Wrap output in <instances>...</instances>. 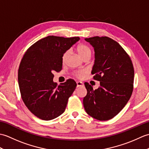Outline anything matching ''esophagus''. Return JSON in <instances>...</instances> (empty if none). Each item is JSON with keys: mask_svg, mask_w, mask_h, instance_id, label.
I'll return each instance as SVG.
<instances>
[{"mask_svg": "<svg viewBox=\"0 0 149 149\" xmlns=\"http://www.w3.org/2000/svg\"><path fill=\"white\" fill-rule=\"evenodd\" d=\"M84 85L83 83H82L81 81H77V87H81V86H83Z\"/></svg>", "mask_w": 149, "mask_h": 149, "instance_id": "obj_1", "label": "esophagus"}]
</instances>
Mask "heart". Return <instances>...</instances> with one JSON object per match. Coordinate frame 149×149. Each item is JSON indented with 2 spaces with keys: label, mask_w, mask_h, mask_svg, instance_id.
Instances as JSON below:
<instances>
[{
  "label": "heart",
  "mask_w": 149,
  "mask_h": 149,
  "mask_svg": "<svg viewBox=\"0 0 149 149\" xmlns=\"http://www.w3.org/2000/svg\"><path fill=\"white\" fill-rule=\"evenodd\" d=\"M77 52L79 56L81 58H84V57H87V56H91V50L90 49L89 47H88L86 45H84V44H81V45H79L77 48H76ZM69 54V51H66L64 54H63L62 56V61L64 63L67 59L68 56ZM86 74V70H80V71H77L75 72V76L79 77V78H82L84 75Z\"/></svg>",
  "instance_id": "heart-1"
}]
</instances>
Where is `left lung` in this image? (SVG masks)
Wrapping results in <instances>:
<instances>
[{"mask_svg": "<svg viewBox=\"0 0 149 149\" xmlns=\"http://www.w3.org/2000/svg\"><path fill=\"white\" fill-rule=\"evenodd\" d=\"M95 50L91 74L100 81L96 90L84 83L87 94L83 99L86 112L99 120H108L120 113L133 90L134 68L130 57L120 44L107 36L85 38Z\"/></svg>", "mask_w": 149, "mask_h": 149, "instance_id": "8db88e82", "label": "left lung"}]
</instances>
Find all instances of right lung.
<instances>
[{"mask_svg":"<svg viewBox=\"0 0 149 149\" xmlns=\"http://www.w3.org/2000/svg\"><path fill=\"white\" fill-rule=\"evenodd\" d=\"M79 40L47 36L31 45L22 59L18 72L22 99L38 118L50 120L65 111L77 84L68 79L58 86L53 73L61 70L63 54Z\"/></svg>","mask_w":149,"mask_h":149,"instance_id":"obj_1","label":"right lung"}]
</instances>
